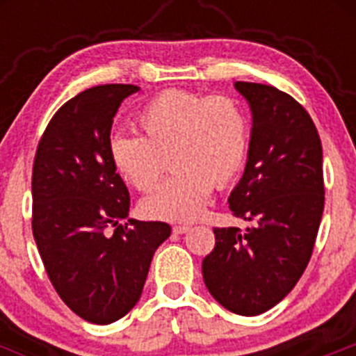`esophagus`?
<instances>
[{"label": "esophagus", "mask_w": 356, "mask_h": 356, "mask_svg": "<svg viewBox=\"0 0 356 356\" xmlns=\"http://www.w3.org/2000/svg\"><path fill=\"white\" fill-rule=\"evenodd\" d=\"M188 229H191V226H188V225H178V226H175V228H172V232H175L176 235H181V234H187Z\"/></svg>", "instance_id": "esophagus-1"}]
</instances>
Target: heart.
Wrapping results in <instances>:
<instances>
[{"mask_svg":"<svg viewBox=\"0 0 356 356\" xmlns=\"http://www.w3.org/2000/svg\"><path fill=\"white\" fill-rule=\"evenodd\" d=\"M143 137L114 135L110 162L137 191H149L168 168L175 171L143 200V212L162 221H194L213 185L241 175L250 149V122L235 99L168 90L139 114Z\"/></svg>","mask_w":356,"mask_h":356,"instance_id":"heart-1","label":"heart"}]
</instances>
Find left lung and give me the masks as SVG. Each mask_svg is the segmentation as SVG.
<instances>
[{
	"label": "left lung",
	"instance_id": "8db88e82",
	"mask_svg": "<svg viewBox=\"0 0 356 356\" xmlns=\"http://www.w3.org/2000/svg\"><path fill=\"white\" fill-rule=\"evenodd\" d=\"M251 110L244 175L228 197L241 228H213L203 260L213 300L238 316H260L294 289L312 257L325 209L323 147L307 110L271 85L235 81Z\"/></svg>",
	"mask_w": 356,
	"mask_h": 356
}]
</instances>
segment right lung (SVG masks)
Segmentation results:
<instances>
[{
  "mask_svg": "<svg viewBox=\"0 0 356 356\" xmlns=\"http://www.w3.org/2000/svg\"><path fill=\"white\" fill-rule=\"evenodd\" d=\"M137 90L97 85L69 99L33 162L31 228L40 259L62 301L94 325H110L137 305L153 254L171 235L160 221L120 225L130 194L110 162V130L122 99Z\"/></svg>",
  "mask_w": 356,
  "mask_h": 356,
  "instance_id": "right-lung-1",
  "label": "right lung"
}]
</instances>
